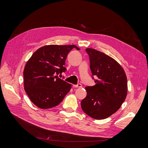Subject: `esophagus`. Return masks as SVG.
I'll return each instance as SVG.
<instances>
[{
	"instance_id": "1",
	"label": "esophagus",
	"mask_w": 148,
	"mask_h": 148,
	"mask_svg": "<svg viewBox=\"0 0 148 148\" xmlns=\"http://www.w3.org/2000/svg\"><path fill=\"white\" fill-rule=\"evenodd\" d=\"M73 87H76V88H81V87H82V84H78L77 85H73Z\"/></svg>"
}]
</instances>
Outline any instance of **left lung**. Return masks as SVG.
<instances>
[{
    "label": "left lung",
    "mask_w": 148,
    "mask_h": 148,
    "mask_svg": "<svg viewBox=\"0 0 148 148\" xmlns=\"http://www.w3.org/2000/svg\"><path fill=\"white\" fill-rule=\"evenodd\" d=\"M86 51L89 55L91 73L97 79L95 86L86 87L87 96L81 102V108L93 119H106L120 108L125 101L127 78L122 67L110 56L91 48Z\"/></svg>",
    "instance_id": "left-lung-1"
}]
</instances>
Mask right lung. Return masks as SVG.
Masks as SVG:
<instances>
[{"instance_id": "obj_1", "label": "right lung", "mask_w": 148, "mask_h": 148, "mask_svg": "<svg viewBox=\"0 0 148 148\" xmlns=\"http://www.w3.org/2000/svg\"><path fill=\"white\" fill-rule=\"evenodd\" d=\"M75 45H47L35 52L25 65L24 88L32 102L41 109L57 106L72 88L58 75L65 72L67 56Z\"/></svg>"}]
</instances>
